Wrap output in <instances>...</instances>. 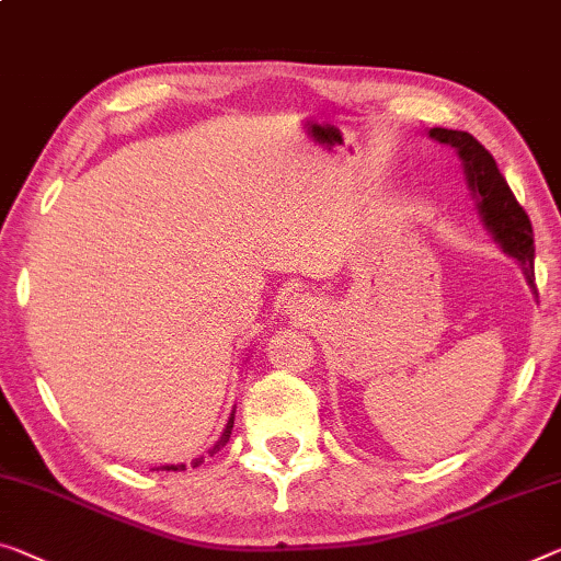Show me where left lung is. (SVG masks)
<instances>
[{
    "instance_id": "obj_1",
    "label": "left lung",
    "mask_w": 561,
    "mask_h": 561,
    "mask_svg": "<svg viewBox=\"0 0 561 561\" xmlns=\"http://www.w3.org/2000/svg\"><path fill=\"white\" fill-rule=\"evenodd\" d=\"M431 138H436L446 146H454L458 156L463 158L468 186L479 194V211L483 214V221L494 231V237L504 247V252L519 259L526 279L534 284V229L529 214L524 211V206L516 201L514 191L508 188L494 156L471 133L463 130L431 128Z\"/></svg>"
}]
</instances>
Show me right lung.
Returning <instances> with one entry per match:
<instances>
[{
  "label": "right lung",
  "instance_id": "add662e5",
  "mask_svg": "<svg viewBox=\"0 0 561 561\" xmlns=\"http://www.w3.org/2000/svg\"><path fill=\"white\" fill-rule=\"evenodd\" d=\"M231 428H233V415L229 417L227 428H224V433H221V438H219V440H216V446L211 448V454H216V450H219V448H224V446H227V443H229V438H231ZM201 461H204V458H196V463H194V466H201ZM163 468H165V471H183V468H186V466H163Z\"/></svg>",
  "mask_w": 561,
  "mask_h": 561
}]
</instances>
